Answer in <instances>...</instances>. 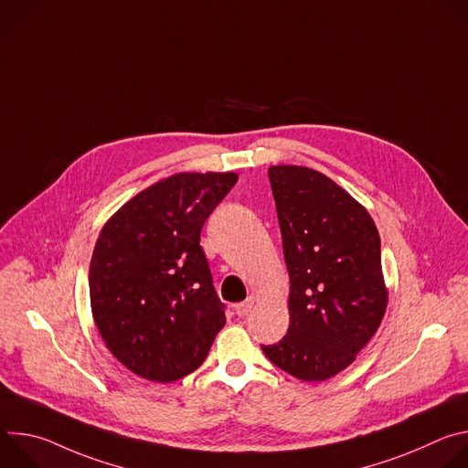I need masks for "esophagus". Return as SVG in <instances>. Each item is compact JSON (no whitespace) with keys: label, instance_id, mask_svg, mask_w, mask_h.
<instances>
[{"label":"esophagus","instance_id":"34e87169","mask_svg":"<svg viewBox=\"0 0 468 468\" xmlns=\"http://www.w3.org/2000/svg\"><path fill=\"white\" fill-rule=\"evenodd\" d=\"M253 303H255V298H253V296H250V298H246L244 302L237 303V305H235V311H237V314H239V316H246V314L251 311Z\"/></svg>","mask_w":468,"mask_h":468}]
</instances>
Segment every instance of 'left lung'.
<instances>
[{"instance_id": "obj_1", "label": "left lung", "mask_w": 468, "mask_h": 468, "mask_svg": "<svg viewBox=\"0 0 468 468\" xmlns=\"http://www.w3.org/2000/svg\"><path fill=\"white\" fill-rule=\"evenodd\" d=\"M291 278L287 335L261 345L276 367L322 381L354 363L387 307L379 233L356 199L305 166H271Z\"/></svg>"}]
</instances>
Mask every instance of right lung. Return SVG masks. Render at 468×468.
<instances>
[{"label": "right lung", "instance_id": "obj_1", "mask_svg": "<svg viewBox=\"0 0 468 468\" xmlns=\"http://www.w3.org/2000/svg\"><path fill=\"white\" fill-rule=\"evenodd\" d=\"M239 176L177 174L101 229L89 272L94 322L131 372L170 383L202 365L226 324L199 235Z\"/></svg>", "mask_w": 468, "mask_h": 468}]
</instances>
